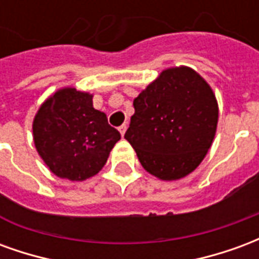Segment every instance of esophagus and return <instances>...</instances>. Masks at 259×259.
<instances>
[{
	"label": "esophagus",
	"mask_w": 259,
	"mask_h": 259,
	"mask_svg": "<svg viewBox=\"0 0 259 259\" xmlns=\"http://www.w3.org/2000/svg\"><path fill=\"white\" fill-rule=\"evenodd\" d=\"M126 129H127V126H126V124H122V126L119 127V133H120V136H122V137H123L124 133H126Z\"/></svg>",
	"instance_id": "1"
}]
</instances>
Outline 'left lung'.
Wrapping results in <instances>:
<instances>
[{"label": "left lung", "instance_id": "8db88e82", "mask_svg": "<svg viewBox=\"0 0 259 259\" xmlns=\"http://www.w3.org/2000/svg\"><path fill=\"white\" fill-rule=\"evenodd\" d=\"M133 107L124 139L148 174L172 182L202 162L217 133L219 108L211 85L194 69L162 70Z\"/></svg>", "mask_w": 259, "mask_h": 259}]
</instances>
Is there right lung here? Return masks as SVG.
Instances as JSON below:
<instances>
[{"instance_id":"1","label":"right lung","mask_w":259,"mask_h":259,"mask_svg":"<svg viewBox=\"0 0 259 259\" xmlns=\"http://www.w3.org/2000/svg\"><path fill=\"white\" fill-rule=\"evenodd\" d=\"M120 140L107 115L93 107V94L62 87L42 102L33 119V141L55 176L90 179L102 169Z\"/></svg>"}]
</instances>
